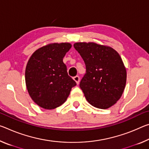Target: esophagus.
<instances>
[{"mask_svg": "<svg viewBox=\"0 0 149 149\" xmlns=\"http://www.w3.org/2000/svg\"><path fill=\"white\" fill-rule=\"evenodd\" d=\"M73 79H74V81H75V82H76L77 85L79 84V80H80L79 76H77V75H76V76H75Z\"/></svg>", "mask_w": 149, "mask_h": 149, "instance_id": "esophagus-1", "label": "esophagus"}]
</instances>
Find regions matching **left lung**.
<instances>
[{
    "label": "left lung",
    "mask_w": 149,
    "mask_h": 149,
    "mask_svg": "<svg viewBox=\"0 0 149 149\" xmlns=\"http://www.w3.org/2000/svg\"><path fill=\"white\" fill-rule=\"evenodd\" d=\"M74 47L86 64V74L79 86L87 101L103 109L115 105L127 81L126 68L119 53L111 47L95 42H77Z\"/></svg>",
    "instance_id": "obj_1"
}]
</instances>
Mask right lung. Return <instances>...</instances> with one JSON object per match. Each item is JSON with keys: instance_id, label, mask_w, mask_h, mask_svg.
I'll return each instance as SVG.
<instances>
[{"instance_id": "obj_1", "label": "right lung", "mask_w": 149, "mask_h": 149, "mask_svg": "<svg viewBox=\"0 0 149 149\" xmlns=\"http://www.w3.org/2000/svg\"><path fill=\"white\" fill-rule=\"evenodd\" d=\"M72 44L52 43L42 46L32 54L25 70L28 93L36 104L45 109L62 105L76 83L67 72L63 62Z\"/></svg>"}]
</instances>
